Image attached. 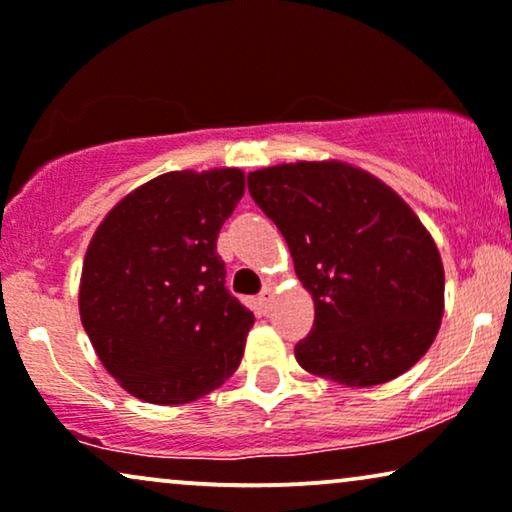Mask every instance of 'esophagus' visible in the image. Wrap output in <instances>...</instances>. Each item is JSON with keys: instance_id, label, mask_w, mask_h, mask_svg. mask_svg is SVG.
Returning <instances> with one entry per match:
<instances>
[{"instance_id": "34e87169", "label": "esophagus", "mask_w": 512, "mask_h": 512, "mask_svg": "<svg viewBox=\"0 0 512 512\" xmlns=\"http://www.w3.org/2000/svg\"><path fill=\"white\" fill-rule=\"evenodd\" d=\"M271 302H274V288L267 286V288H264L262 293H260V304H262V309H269V304H271Z\"/></svg>"}]
</instances>
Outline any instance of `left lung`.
<instances>
[{
  "instance_id": "1",
  "label": "left lung",
  "mask_w": 512,
  "mask_h": 512,
  "mask_svg": "<svg viewBox=\"0 0 512 512\" xmlns=\"http://www.w3.org/2000/svg\"><path fill=\"white\" fill-rule=\"evenodd\" d=\"M248 189L286 238L314 300L297 364L347 387L409 371L437 338L444 267L406 200L342 160L264 167L248 174Z\"/></svg>"
}]
</instances>
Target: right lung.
Instances as JSON below:
<instances>
[{
	"label": "right lung",
	"instance_id": "right-lung-1",
	"mask_svg": "<svg viewBox=\"0 0 512 512\" xmlns=\"http://www.w3.org/2000/svg\"><path fill=\"white\" fill-rule=\"evenodd\" d=\"M243 193L238 167L167 172L127 193L94 231L80 319L132 397L189 404L241 364L255 316L224 286L217 236Z\"/></svg>",
	"mask_w": 512,
	"mask_h": 512
}]
</instances>
